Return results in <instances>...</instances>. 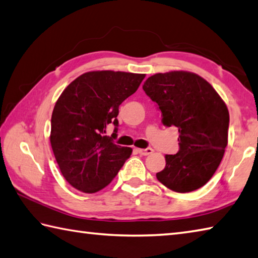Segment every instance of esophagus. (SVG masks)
<instances>
[{
	"label": "esophagus",
	"mask_w": 258,
	"mask_h": 258,
	"mask_svg": "<svg viewBox=\"0 0 258 258\" xmlns=\"http://www.w3.org/2000/svg\"><path fill=\"white\" fill-rule=\"evenodd\" d=\"M138 153H139L140 155H144V156H148V155L154 153V149L150 148V147L144 148V149H138Z\"/></svg>",
	"instance_id": "esophagus-1"
}]
</instances>
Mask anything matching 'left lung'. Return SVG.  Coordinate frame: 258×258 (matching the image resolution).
Returning <instances> with one entry per match:
<instances>
[{
    "mask_svg": "<svg viewBox=\"0 0 258 258\" xmlns=\"http://www.w3.org/2000/svg\"><path fill=\"white\" fill-rule=\"evenodd\" d=\"M143 90L156 102L166 127L178 129L179 149L166 155L158 181L175 192L202 187L210 179L228 144L229 112L211 84L194 73L174 71L148 77Z\"/></svg>",
    "mask_w": 258,
    "mask_h": 258,
    "instance_id": "1",
    "label": "left lung"
}]
</instances>
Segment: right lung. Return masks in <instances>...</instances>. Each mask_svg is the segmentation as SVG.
Listing matches in <instances>:
<instances>
[{"label": "right lung", "mask_w": 258, "mask_h": 258, "mask_svg": "<svg viewBox=\"0 0 258 258\" xmlns=\"http://www.w3.org/2000/svg\"><path fill=\"white\" fill-rule=\"evenodd\" d=\"M145 74L89 72L74 80L57 100L51 115L50 144L62 176L73 187L95 193L116 176L133 149L113 143L119 105L133 95ZM109 124L115 125L111 139Z\"/></svg>", "instance_id": "obj_1"}]
</instances>
